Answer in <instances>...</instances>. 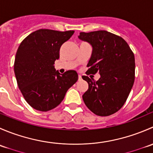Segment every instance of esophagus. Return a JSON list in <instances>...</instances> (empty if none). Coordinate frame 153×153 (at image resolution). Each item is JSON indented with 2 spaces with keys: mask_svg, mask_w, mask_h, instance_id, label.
Returning a JSON list of instances; mask_svg holds the SVG:
<instances>
[{
  "mask_svg": "<svg viewBox=\"0 0 153 153\" xmlns=\"http://www.w3.org/2000/svg\"><path fill=\"white\" fill-rule=\"evenodd\" d=\"M78 79H79V80L82 79V77H81V75H78Z\"/></svg>",
  "mask_w": 153,
  "mask_h": 153,
  "instance_id": "1",
  "label": "esophagus"
}]
</instances>
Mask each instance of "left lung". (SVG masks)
Returning <instances> with one entry per match:
<instances>
[{"label": "left lung", "mask_w": 153, "mask_h": 153, "mask_svg": "<svg viewBox=\"0 0 153 153\" xmlns=\"http://www.w3.org/2000/svg\"><path fill=\"white\" fill-rule=\"evenodd\" d=\"M78 38L92 45V53L86 74L99 72L95 81L82 78L89 84L82 98L94 114L108 116L118 112L126 102L135 81V56L121 37L105 30L81 32Z\"/></svg>", "instance_id": "obj_1"}]
</instances>
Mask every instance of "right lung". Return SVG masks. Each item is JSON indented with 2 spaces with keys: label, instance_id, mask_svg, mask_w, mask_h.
Listing matches in <instances>:
<instances>
[{
  "label": "right lung",
  "instance_id": "obj_1",
  "mask_svg": "<svg viewBox=\"0 0 153 153\" xmlns=\"http://www.w3.org/2000/svg\"><path fill=\"white\" fill-rule=\"evenodd\" d=\"M74 32L41 29L29 34L20 44L14 71L24 99L35 109L47 112L55 108L78 81L75 70L60 75L54 67L60 48Z\"/></svg>",
  "mask_w": 153,
  "mask_h": 153
}]
</instances>
